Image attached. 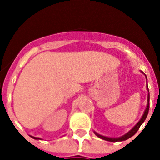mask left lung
Segmentation results:
<instances>
[{
	"label": "left lung",
	"mask_w": 160,
	"mask_h": 160,
	"mask_svg": "<svg viewBox=\"0 0 160 160\" xmlns=\"http://www.w3.org/2000/svg\"><path fill=\"white\" fill-rule=\"evenodd\" d=\"M147 88H148V85H147ZM148 90H149V89H148ZM149 95H148V104H147V107H146V109H145V110H144V114H143V116H142V118L140 119V120L137 123L136 125H135V126L131 129V130H129L127 134H125L124 135H123V136L119 137V138H109V137L102 136V135L98 134L97 133H95V134H96L99 138H100V139H105V140H107V141L117 142V141H124V140H126V139H129V138L133 136V135H134L135 133L139 130L140 125L144 123V121L145 120V119H146L147 115H148V113H149Z\"/></svg>",
	"instance_id": "8db88e82"
}]
</instances>
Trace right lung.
<instances>
[{"instance_id": "1", "label": "right lung", "mask_w": 160, "mask_h": 160, "mask_svg": "<svg viewBox=\"0 0 160 160\" xmlns=\"http://www.w3.org/2000/svg\"><path fill=\"white\" fill-rule=\"evenodd\" d=\"M32 137V138H33V139H39V138H36V137H33V136H31Z\"/></svg>"}]
</instances>
